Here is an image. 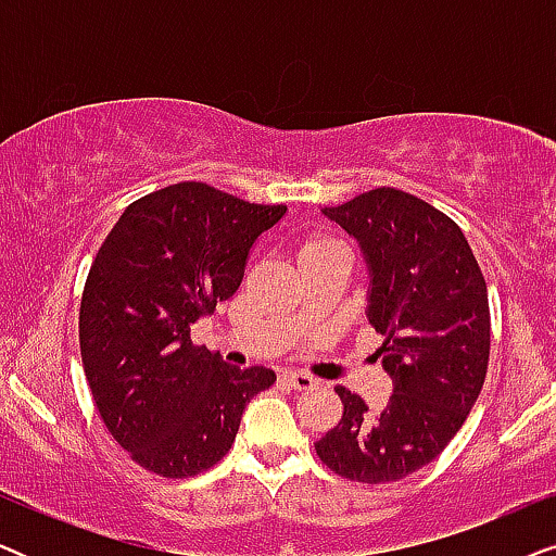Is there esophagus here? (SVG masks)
I'll return each mask as SVG.
<instances>
[{
  "mask_svg": "<svg viewBox=\"0 0 556 556\" xmlns=\"http://www.w3.org/2000/svg\"><path fill=\"white\" fill-rule=\"evenodd\" d=\"M280 379L288 387H293V390H311V387H316L318 382L311 375H306V371H295V369H286L283 375H280Z\"/></svg>",
  "mask_w": 556,
  "mask_h": 556,
  "instance_id": "obj_1",
  "label": "esophagus"
}]
</instances>
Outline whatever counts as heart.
I'll return each mask as SVG.
<instances>
[{"label": "heart", "mask_w": 556, "mask_h": 556, "mask_svg": "<svg viewBox=\"0 0 556 556\" xmlns=\"http://www.w3.org/2000/svg\"><path fill=\"white\" fill-rule=\"evenodd\" d=\"M329 245H341V242H339V240H333V238H314V240H308V242H306V248H303V250L329 248Z\"/></svg>", "instance_id": "b5f03b06"}]
</instances>
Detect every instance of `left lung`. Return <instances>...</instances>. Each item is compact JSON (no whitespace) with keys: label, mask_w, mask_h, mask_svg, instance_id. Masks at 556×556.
<instances>
[{"label":"left lung","mask_w":556,"mask_h":556,"mask_svg":"<svg viewBox=\"0 0 556 556\" xmlns=\"http://www.w3.org/2000/svg\"><path fill=\"white\" fill-rule=\"evenodd\" d=\"M367 257L369 324L392 377V397L371 413L359 394L333 387L344 405L316 455L356 483L400 481L428 466L463 428L481 394L491 354L483 273L445 212L394 187L324 207Z\"/></svg>","instance_id":"obj_1"}]
</instances>
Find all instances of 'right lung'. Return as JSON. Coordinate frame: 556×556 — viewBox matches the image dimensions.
I'll use <instances>...</instances> for the list:
<instances>
[{
    "label": "right lung",
    "mask_w": 556,
    "mask_h": 556,
    "mask_svg": "<svg viewBox=\"0 0 556 556\" xmlns=\"http://www.w3.org/2000/svg\"><path fill=\"white\" fill-rule=\"evenodd\" d=\"M286 210L179 181L128 204L98 250L80 299L83 369L103 425L149 473L189 478L223 460L250 397L276 382L192 344L189 326L238 291L257 235Z\"/></svg>",
    "instance_id": "obj_1"
}]
</instances>
